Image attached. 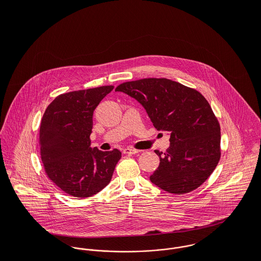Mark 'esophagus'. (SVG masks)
Instances as JSON below:
<instances>
[{
	"label": "esophagus",
	"mask_w": 261,
	"mask_h": 261,
	"mask_svg": "<svg viewBox=\"0 0 261 261\" xmlns=\"http://www.w3.org/2000/svg\"><path fill=\"white\" fill-rule=\"evenodd\" d=\"M139 151H140L139 149H133V148H125L122 150V152L125 154H134V153H138Z\"/></svg>",
	"instance_id": "obj_1"
}]
</instances>
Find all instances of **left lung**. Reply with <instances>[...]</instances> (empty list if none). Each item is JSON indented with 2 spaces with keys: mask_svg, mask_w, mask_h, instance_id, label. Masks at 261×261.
Listing matches in <instances>:
<instances>
[{
  "mask_svg": "<svg viewBox=\"0 0 261 261\" xmlns=\"http://www.w3.org/2000/svg\"><path fill=\"white\" fill-rule=\"evenodd\" d=\"M140 102L158 130L169 133L170 147L149 177L155 186L182 195L201 186L220 160V125L197 90L167 78H145L115 88Z\"/></svg>",
  "mask_w": 261,
  "mask_h": 261,
  "instance_id": "obj_1",
  "label": "left lung"
}]
</instances>
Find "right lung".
Here are the masks:
<instances>
[{"instance_id":"add662e5","label":"right lung","mask_w":261,"mask_h":261,"mask_svg":"<svg viewBox=\"0 0 261 261\" xmlns=\"http://www.w3.org/2000/svg\"><path fill=\"white\" fill-rule=\"evenodd\" d=\"M112 85L57 96L46 109L40 125L41 159L49 179L76 198L97 194L112 180L121 152L91 148L93 112Z\"/></svg>"}]
</instances>
